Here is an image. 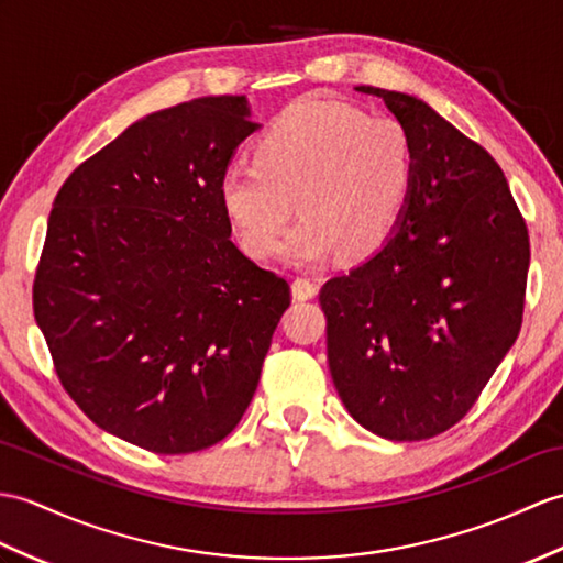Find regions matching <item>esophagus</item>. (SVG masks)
I'll return each instance as SVG.
<instances>
[{"label":"esophagus","instance_id":"34e87169","mask_svg":"<svg viewBox=\"0 0 563 563\" xmlns=\"http://www.w3.org/2000/svg\"><path fill=\"white\" fill-rule=\"evenodd\" d=\"M317 295V283L309 280L307 276H297L292 280V297L295 299H311Z\"/></svg>","mask_w":563,"mask_h":563}]
</instances>
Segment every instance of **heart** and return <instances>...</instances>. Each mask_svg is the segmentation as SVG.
<instances>
[{"mask_svg": "<svg viewBox=\"0 0 563 563\" xmlns=\"http://www.w3.org/2000/svg\"><path fill=\"white\" fill-rule=\"evenodd\" d=\"M412 185V143L388 114L341 100L302 98L254 143V165H232L218 199L244 252H278L289 201L298 225L280 245L290 264H319L347 250L364 256L388 238Z\"/></svg>", "mask_w": 563, "mask_h": 563, "instance_id": "b5f03b06", "label": "heart"}]
</instances>
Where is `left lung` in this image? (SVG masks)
Masks as SVG:
<instances>
[{
  "instance_id": "obj_1",
  "label": "left lung",
  "mask_w": 563,
  "mask_h": 563,
  "mask_svg": "<svg viewBox=\"0 0 563 563\" xmlns=\"http://www.w3.org/2000/svg\"><path fill=\"white\" fill-rule=\"evenodd\" d=\"M412 143V185L382 250L321 287L338 396L372 434L422 441L461 422L516 343L528 228L492 155L420 98L357 86Z\"/></svg>"
}]
</instances>
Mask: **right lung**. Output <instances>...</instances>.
Returning <instances> with one entry per match:
<instances>
[{
    "label": "right lung",
    "instance_id": "right-lung-1",
    "mask_svg": "<svg viewBox=\"0 0 563 563\" xmlns=\"http://www.w3.org/2000/svg\"><path fill=\"white\" fill-rule=\"evenodd\" d=\"M256 129L244 96L146 114L52 203L33 311L59 382L100 429L153 453L203 451L238 427L290 307L218 199Z\"/></svg>",
    "mask_w": 563,
    "mask_h": 563
}]
</instances>
